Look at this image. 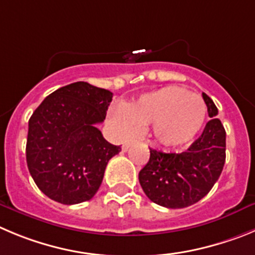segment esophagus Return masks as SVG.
<instances>
[{
    "label": "esophagus",
    "mask_w": 255,
    "mask_h": 255,
    "mask_svg": "<svg viewBox=\"0 0 255 255\" xmlns=\"http://www.w3.org/2000/svg\"><path fill=\"white\" fill-rule=\"evenodd\" d=\"M135 141H136V140H129V141H125V143H124V145H123V150L124 151L128 150V149L130 148V145H132Z\"/></svg>",
    "instance_id": "34e87169"
}]
</instances>
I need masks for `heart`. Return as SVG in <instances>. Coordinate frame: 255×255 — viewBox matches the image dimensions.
I'll return each instance as SVG.
<instances>
[{"label":"heart","mask_w":255,"mask_h":255,"mask_svg":"<svg viewBox=\"0 0 255 255\" xmlns=\"http://www.w3.org/2000/svg\"><path fill=\"white\" fill-rule=\"evenodd\" d=\"M206 105L197 95L176 86H168L140 96L128 111L119 110L115 119L125 134L139 126L151 125V135L167 148L188 143L204 126Z\"/></svg>","instance_id":"1"}]
</instances>
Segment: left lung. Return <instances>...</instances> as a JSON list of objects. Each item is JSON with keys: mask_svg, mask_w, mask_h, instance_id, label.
<instances>
[{"mask_svg": "<svg viewBox=\"0 0 255 255\" xmlns=\"http://www.w3.org/2000/svg\"><path fill=\"white\" fill-rule=\"evenodd\" d=\"M202 97L211 120L186 151L163 153L150 149V158L139 172L140 186L154 204L183 209L210 192L223 172L226 158V132L218 107L206 93Z\"/></svg>", "mask_w": 255, "mask_h": 255, "instance_id": "8db88e82", "label": "left lung"}]
</instances>
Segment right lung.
<instances>
[{"mask_svg": "<svg viewBox=\"0 0 255 255\" xmlns=\"http://www.w3.org/2000/svg\"><path fill=\"white\" fill-rule=\"evenodd\" d=\"M112 92L87 82L58 88L29 120L26 163L39 190L63 205L91 200L121 148L102 136Z\"/></svg>", "mask_w": 255, "mask_h": 255, "instance_id": "right-lung-1", "label": "right lung"}]
</instances>
